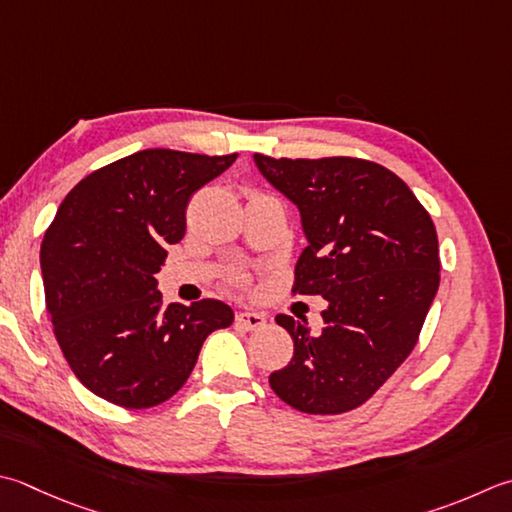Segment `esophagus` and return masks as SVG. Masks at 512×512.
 I'll use <instances>...</instances> for the list:
<instances>
[{
	"label": "esophagus",
	"instance_id": "34e87169",
	"mask_svg": "<svg viewBox=\"0 0 512 512\" xmlns=\"http://www.w3.org/2000/svg\"><path fill=\"white\" fill-rule=\"evenodd\" d=\"M235 324L242 330H259L266 326V317L259 313H253V310H242V313H237Z\"/></svg>",
	"mask_w": 512,
	"mask_h": 512
}]
</instances>
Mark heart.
Listing matches in <instances>:
<instances>
[{
  "label": "heart",
  "mask_w": 512,
  "mask_h": 512,
  "mask_svg": "<svg viewBox=\"0 0 512 512\" xmlns=\"http://www.w3.org/2000/svg\"><path fill=\"white\" fill-rule=\"evenodd\" d=\"M237 279H239V277H237Z\"/></svg>",
  "instance_id": "b5f03b06"
}]
</instances>
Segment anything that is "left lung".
<instances>
[{
    "label": "left lung",
    "instance_id": "8db88e82",
    "mask_svg": "<svg viewBox=\"0 0 512 512\" xmlns=\"http://www.w3.org/2000/svg\"><path fill=\"white\" fill-rule=\"evenodd\" d=\"M255 164L299 208L308 246L293 293L322 295L324 328L277 315L295 342L270 375L275 395L308 415L362 406L402 366L439 288L437 230L426 208L388 168L357 157Z\"/></svg>",
    "mask_w": 512,
    "mask_h": 512
}]
</instances>
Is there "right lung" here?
Masks as SVG:
<instances>
[{
	"label": "right lung",
	"mask_w": 512,
	"mask_h": 512,
	"mask_svg": "<svg viewBox=\"0 0 512 512\" xmlns=\"http://www.w3.org/2000/svg\"><path fill=\"white\" fill-rule=\"evenodd\" d=\"M235 159L139 150L84 177L59 204L39 250L46 310L90 393L124 408L162 404L186 384L204 339L233 324L219 299L166 306L155 273L186 233L190 195Z\"/></svg>",
	"instance_id": "obj_1"
}]
</instances>
